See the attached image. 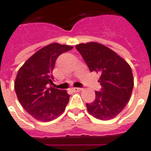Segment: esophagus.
<instances>
[{
	"instance_id": "34e87169",
	"label": "esophagus",
	"mask_w": 151,
	"mask_h": 151,
	"mask_svg": "<svg viewBox=\"0 0 151 151\" xmlns=\"http://www.w3.org/2000/svg\"><path fill=\"white\" fill-rule=\"evenodd\" d=\"M71 90L73 91L74 92H79V91H81L83 90L82 88H73Z\"/></svg>"
}]
</instances>
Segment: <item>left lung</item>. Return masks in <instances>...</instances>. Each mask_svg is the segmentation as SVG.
Returning <instances> with one entry per match:
<instances>
[{
    "instance_id": "obj_1",
    "label": "left lung",
    "mask_w": 151,
    "mask_h": 151,
    "mask_svg": "<svg viewBox=\"0 0 151 151\" xmlns=\"http://www.w3.org/2000/svg\"><path fill=\"white\" fill-rule=\"evenodd\" d=\"M76 47L90 71L101 74L99 80L101 91H96L94 102L86 104L88 111L98 119H111L131 99L134 87L131 67L114 51L96 42L80 44Z\"/></svg>"
}]
</instances>
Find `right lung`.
I'll list each match as a JSON object with an SVG mask.
<instances>
[{"label":"right lung","mask_w":151,"mask_h":151,"mask_svg":"<svg viewBox=\"0 0 151 151\" xmlns=\"http://www.w3.org/2000/svg\"><path fill=\"white\" fill-rule=\"evenodd\" d=\"M72 46L52 43L34 53L19 69L14 88L24 109L36 119L49 122L58 118L69 102L66 91L52 87V71L56 59Z\"/></svg>","instance_id":"obj_1"}]
</instances>
